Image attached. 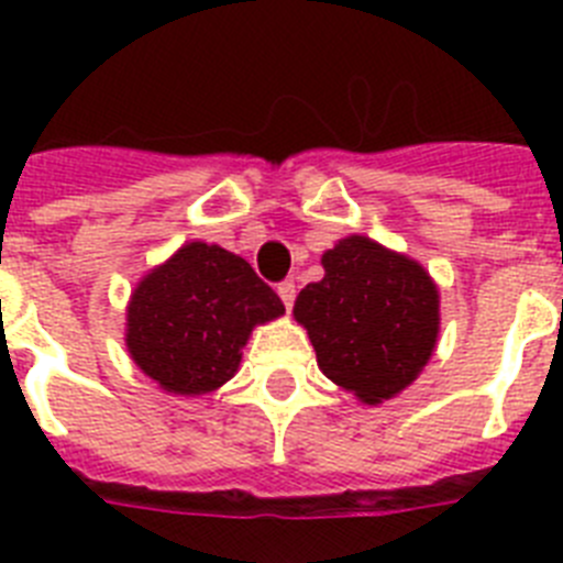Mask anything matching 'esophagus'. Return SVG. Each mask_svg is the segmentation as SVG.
Segmentation results:
<instances>
[{
  "label": "esophagus",
  "mask_w": 563,
  "mask_h": 563,
  "mask_svg": "<svg viewBox=\"0 0 563 563\" xmlns=\"http://www.w3.org/2000/svg\"><path fill=\"white\" fill-rule=\"evenodd\" d=\"M276 290H278V298H282V305H285V310L290 312L292 301H296V282H292V278H287V282H282Z\"/></svg>",
  "instance_id": "obj_1"
}]
</instances>
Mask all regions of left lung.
<instances>
[{
  "mask_svg": "<svg viewBox=\"0 0 563 563\" xmlns=\"http://www.w3.org/2000/svg\"><path fill=\"white\" fill-rule=\"evenodd\" d=\"M321 265L324 278L298 292L292 307L318 369L369 406L400 395L437 346V285L420 262L369 236L341 239Z\"/></svg>",
  "mask_w": 563,
  "mask_h": 563,
  "instance_id": "8db88e82",
  "label": "left lung"
}]
</instances>
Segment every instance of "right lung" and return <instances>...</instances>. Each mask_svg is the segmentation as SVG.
<instances>
[{
  "instance_id": "add662e5",
  "label": "right lung",
  "mask_w": 563,
  "mask_h": 563,
  "mask_svg": "<svg viewBox=\"0 0 563 563\" xmlns=\"http://www.w3.org/2000/svg\"><path fill=\"white\" fill-rule=\"evenodd\" d=\"M278 316H285L282 298L245 258L188 242L134 287L126 350L161 389L208 395L236 375L253 327Z\"/></svg>"
}]
</instances>
